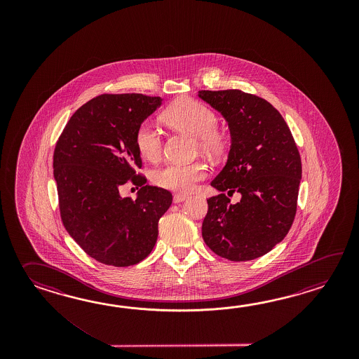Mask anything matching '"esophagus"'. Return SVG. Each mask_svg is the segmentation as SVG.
I'll return each instance as SVG.
<instances>
[{
    "mask_svg": "<svg viewBox=\"0 0 359 359\" xmlns=\"http://www.w3.org/2000/svg\"><path fill=\"white\" fill-rule=\"evenodd\" d=\"M187 198V195H184V194H176L175 196H173V203H182L183 200H186Z\"/></svg>",
    "mask_w": 359,
    "mask_h": 359,
    "instance_id": "1",
    "label": "esophagus"
}]
</instances>
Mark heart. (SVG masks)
I'll list each match as a JSON object with an SVG mask.
<instances>
[{
    "instance_id": "1",
    "label": "heart",
    "mask_w": 359,
    "mask_h": 359,
    "mask_svg": "<svg viewBox=\"0 0 359 359\" xmlns=\"http://www.w3.org/2000/svg\"><path fill=\"white\" fill-rule=\"evenodd\" d=\"M161 119L169 127L195 136L198 140V150L208 156L221 158L229 149V135L217 127L218 116L215 111L198 100L189 97L178 100L161 114ZM135 142L138 153L147 161H158L163 154V135L151 123L144 122L138 127ZM206 176L208 168L203 161L190 164L169 163L154 170L153 181L167 190L189 192Z\"/></svg>"
}]
</instances>
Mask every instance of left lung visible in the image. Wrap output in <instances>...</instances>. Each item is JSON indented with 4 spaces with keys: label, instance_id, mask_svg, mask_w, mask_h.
Segmentation results:
<instances>
[{
    "label": "left lung",
    "instance_id": "1",
    "mask_svg": "<svg viewBox=\"0 0 359 359\" xmlns=\"http://www.w3.org/2000/svg\"><path fill=\"white\" fill-rule=\"evenodd\" d=\"M229 122V161L212 186L201 235L212 252L244 262L271 252L297 214L302 159L289 126L267 100L240 90L198 91ZM242 194L236 205L223 190Z\"/></svg>",
    "mask_w": 359,
    "mask_h": 359
}]
</instances>
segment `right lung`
<instances>
[{
  "instance_id": "add662e5",
  "label": "right lung",
  "mask_w": 359,
  "mask_h": 359,
  "mask_svg": "<svg viewBox=\"0 0 359 359\" xmlns=\"http://www.w3.org/2000/svg\"><path fill=\"white\" fill-rule=\"evenodd\" d=\"M161 97L104 93L79 107L56 142L54 177L61 221L86 254L102 264L128 267L151 252L158 223L172 194L145 184L135 136ZM126 184L140 187L122 198Z\"/></svg>"
}]
</instances>
